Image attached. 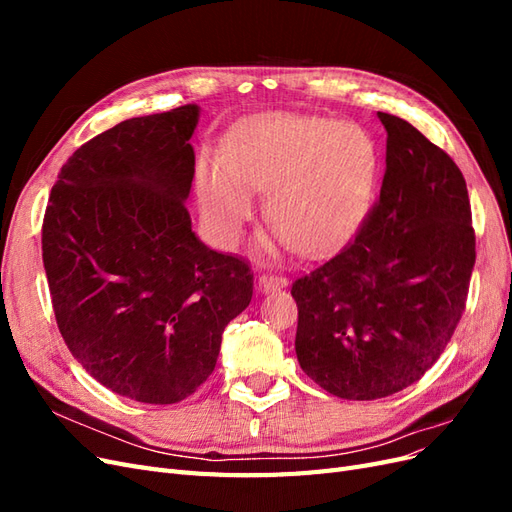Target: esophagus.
Segmentation results:
<instances>
[{"label": "esophagus", "instance_id": "1", "mask_svg": "<svg viewBox=\"0 0 512 512\" xmlns=\"http://www.w3.org/2000/svg\"><path fill=\"white\" fill-rule=\"evenodd\" d=\"M258 286H260V290L284 288V286H288V280L282 273H262V275H258Z\"/></svg>", "mask_w": 512, "mask_h": 512}]
</instances>
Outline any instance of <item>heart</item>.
Wrapping results in <instances>:
<instances>
[{
	"label": "heart",
	"mask_w": 512,
	"mask_h": 512,
	"mask_svg": "<svg viewBox=\"0 0 512 512\" xmlns=\"http://www.w3.org/2000/svg\"><path fill=\"white\" fill-rule=\"evenodd\" d=\"M378 164L376 141L354 123L256 119L226 138L222 166L200 164V213L211 235L230 245L252 218L254 190H269L267 215L277 241L305 256H324L348 243L367 218Z\"/></svg>",
	"instance_id": "heart-1"
}]
</instances>
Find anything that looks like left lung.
Segmentation results:
<instances>
[{"mask_svg": "<svg viewBox=\"0 0 512 512\" xmlns=\"http://www.w3.org/2000/svg\"><path fill=\"white\" fill-rule=\"evenodd\" d=\"M386 130L380 196L331 260L294 280L301 369L342 399L404 391L440 359L466 309L476 237L459 166L408 121Z\"/></svg>", "mask_w": 512, "mask_h": 512, "instance_id": "8db88e82", "label": "left lung"}]
</instances>
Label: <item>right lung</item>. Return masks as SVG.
Masks as SVG:
<instances>
[{"mask_svg": "<svg viewBox=\"0 0 512 512\" xmlns=\"http://www.w3.org/2000/svg\"><path fill=\"white\" fill-rule=\"evenodd\" d=\"M198 106L134 117L61 166L42 222V260L61 337L89 376L141 404L190 397L222 333L252 301L243 256L192 232L190 138Z\"/></svg>", "mask_w": 512, "mask_h": 512, "instance_id": "right-lung-1", "label": "right lung"}]
</instances>
